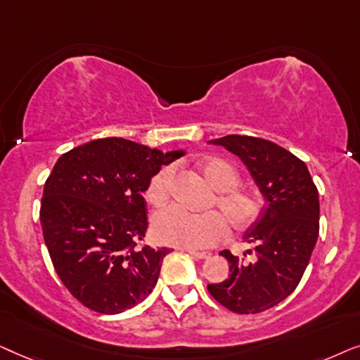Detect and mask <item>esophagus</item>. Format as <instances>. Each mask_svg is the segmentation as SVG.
Returning a JSON list of instances; mask_svg holds the SVG:
<instances>
[{
  "instance_id": "1",
  "label": "esophagus",
  "mask_w": 360,
  "mask_h": 360,
  "mask_svg": "<svg viewBox=\"0 0 360 360\" xmlns=\"http://www.w3.org/2000/svg\"><path fill=\"white\" fill-rule=\"evenodd\" d=\"M191 257L194 258V260H205V258L210 257L209 252H194V250H189L188 252Z\"/></svg>"
}]
</instances>
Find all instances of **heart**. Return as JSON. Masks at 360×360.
I'll use <instances>...</instances> for the list:
<instances>
[{
    "instance_id": "1",
    "label": "heart",
    "mask_w": 360,
    "mask_h": 360,
    "mask_svg": "<svg viewBox=\"0 0 360 360\" xmlns=\"http://www.w3.org/2000/svg\"><path fill=\"white\" fill-rule=\"evenodd\" d=\"M199 169L215 193L209 207L217 210L188 212L181 207H167L153 219V233L161 243L188 250H200L217 245L227 236V224L236 232H245L260 219L263 199L257 191L238 188L240 174L229 161L220 158H204ZM174 167L162 166L146 186V199L155 207H162L171 198Z\"/></svg>"
}]
</instances>
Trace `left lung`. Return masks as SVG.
Wrapping results in <instances>:
<instances>
[{"mask_svg": "<svg viewBox=\"0 0 360 360\" xmlns=\"http://www.w3.org/2000/svg\"><path fill=\"white\" fill-rule=\"evenodd\" d=\"M214 145L232 151L250 171L265 207L245 232L255 243V262L238 260L229 250L230 275L207 285L212 298L238 314H257L293 293L303 278L319 236V194L304 161L263 138L227 135Z\"/></svg>", "mask_w": 360, "mask_h": 360, "instance_id": "obj_1", "label": "left lung"}]
</instances>
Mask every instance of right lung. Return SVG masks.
Instances as JSON below:
<instances>
[{"mask_svg": "<svg viewBox=\"0 0 360 360\" xmlns=\"http://www.w3.org/2000/svg\"><path fill=\"white\" fill-rule=\"evenodd\" d=\"M123 138H100L62 155L42 193L39 219L52 265L77 301L102 314L141 303L167 248L141 243L143 193L161 165L183 156Z\"/></svg>", "mask_w": 360, "mask_h": 360, "instance_id": "1", "label": "right lung"}]
</instances>
